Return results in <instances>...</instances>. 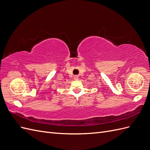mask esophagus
Returning a JSON list of instances; mask_svg holds the SVG:
<instances>
[{"label":"esophagus","instance_id":"esophagus-1","mask_svg":"<svg viewBox=\"0 0 150 150\" xmlns=\"http://www.w3.org/2000/svg\"><path fill=\"white\" fill-rule=\"evenodd\" d=\"M74 79L75 80H78V79H79V76H78V75H75V76H74Z\"/></svg>","mask_w":150,"mask_h":150}]
</instances>
